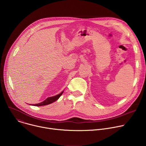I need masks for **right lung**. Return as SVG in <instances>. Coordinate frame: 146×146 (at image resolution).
Listing matches in <instances>:
<instances>
[{
	"label": "right lung",
	"mask_w": 146,
	"mask_h": 146,
	"mask_svg": "<svg viewBox=\"0 0 146 146\" xmlns=\"http://www.w3.org/2000/svg\"><path fill=\"white\" fill-rule=\"evenodd\" d=\"M63 92H62L61 93H60L59 94H58L57 95L47 98L45 100H44L42 102L37 103V104H33V105H32L35 106H44V105H49V104H51V103L54 102L55 101H56L57 99H58L62 95V94H63Z\"/></svg>",
	"instance_id": "obj_1"
}]
</instances>
